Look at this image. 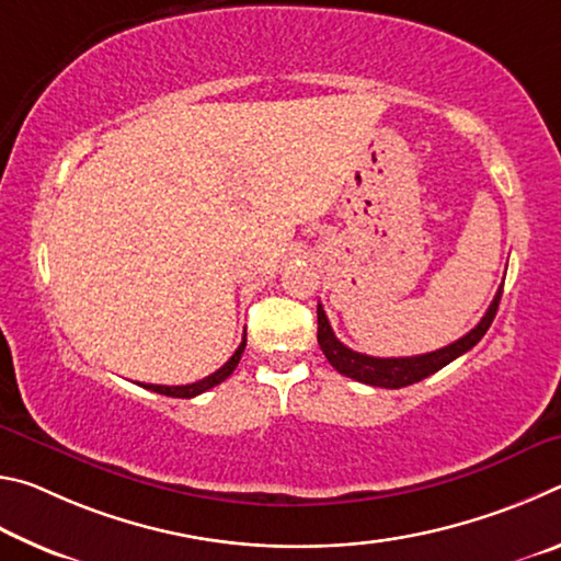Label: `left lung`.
I'll return each instance as SVG.
<instances>
[{"label": "left lung", "instance_id": "left-lung-1", "mask_svg": "<svg viewBox=\"0 0 561 561\" xmlns=\"http://www.w3.org/2000/svg\"><path fill=\"white\" fill-rule=\"evenodd\" d=\"M500 297H502V287L497 289L495 299H492L490 309L485 311V317L480 319V324L470 329L462 339L453 341V344L443 346L438 351H431V354H421V356H401V358H378V356H366L358 354V351L348 348L341 344L336 339L334 331H331L329 319L324 314V307L317 304V321H319V346L324 351V356L329 358V364L336 368L339 374H344L354 381L368 383V386H381V388H403L423 381V378L433 376L435 371H440L443 366H448L450 360L462 356L465 351H470L478 341L485 336V331L490 329L492 319L497 314L500 307Z\"/></svg>", "mask_w": 561, "mask_h": 561}]
</instances>
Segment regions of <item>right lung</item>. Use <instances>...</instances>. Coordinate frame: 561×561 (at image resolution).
Masks as SVG:
<instances>
[{
	"label": "right lung",
	"instance_id": "obj_1",
	"mask_svg": "<svg viewBox=\"0 0 561 561\" xmlns=\"http://www.w3.org/2000/svg\"><path fill=\"white\" fill-rule=\"evenodd\" d=\"M244 336H247V334H244ZM244 336H242V344L237 346V351L232 354V358L227 360V364H225L222 368H217L215 374L203 378V381H195V383H187V386H156V383H144V388H148V391H156V393H160V396H173V398H195V396H201V393H205V391H210L213 386L222 383L225 378L234 371L237 364H240L242 351H244V346H247V339H244Z\"/></svg>",
	"mask_w": 561,
	"mask_h": 561
}]
</instances>
